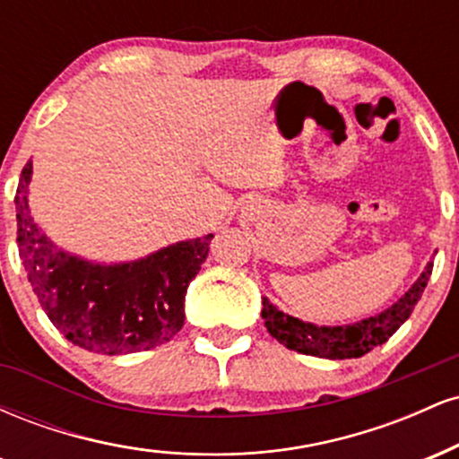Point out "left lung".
Wrapping results in <instances>:
<instances>
[{
    "mask_svg": "<svg viewBox=\"0 0 459 459\" xmlns=\"http://www.w3.org/2000/svg\"><path fill=\"white\" fill-rule=\"evenodd\" d=\"M434 263H428L423 273L416 278V282L403 293L393 307L373 317L354 321L345 325H317L308 324L291 315L282 313L267 298H263L261 317L265 319V328L278 343L287 350L299 351V354L328 358V360H345V358H360L373 347L386 343L388 339L402 328L405 319L412 315V310L423 296L425 287L431 276Z\"/></svg>",
    "mask_w": 459,
    "mask_h": 459,
    "instance_id": "8db88e82",
    "label": "left lung"
}]
</instances>
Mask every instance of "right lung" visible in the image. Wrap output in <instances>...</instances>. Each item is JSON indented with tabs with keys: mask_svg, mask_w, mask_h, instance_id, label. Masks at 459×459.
<instances>
[{
	"mask_svg": "<svg viewBox=\"0 0 459 459\" xmlns=\"http://www.w3.org/2000/svg\"><path fill=\"white\" fill-rule=\"evenodd\" d=\"M31 161L21 172L17 244L40 307L73 345L120 356L168 343L186 321V293L213 235L177 241L144 259L94 263L60 250L30 213Z\"/></svg>",
	"mask_w": 459,
	"mask_h": 459,
	"instance_id": "1",
	"label": "right lung"
}]
</instances>
